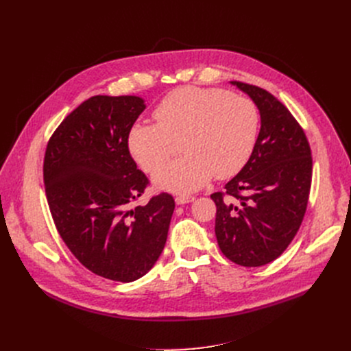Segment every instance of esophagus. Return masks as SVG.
Wrapping results in <instances>:
<instances>
[{
  "label": "esophagus",
  "instance_id": "34e87169",
  "mask_svg": "<svg viewBox=\"0 0 351 351\" xmlns=\"http://www.w3.org/2000/svg\"><path fill=\"white\" fill-rule=\"evenodd\" d=\"M176 205H186V204H192V202H195V197L193 196H178L175 199Z\"/></svg>",
  "mask_w": 351,
  "mask_h": 351
}]
</instances>
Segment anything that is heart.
Returning <instances> with one entry per match:
<instances>
[{
    "mask_svg": "<svg viewBox=\"0 0 351 351\" xmlns=\"http://www.w3.org/2000/svg\"><path fill=\"white\" fill-rule=\"evenodd\" d=\"M156 123H135L128 147L146 172H155L180 141L184 155L154 175L155 185L173 193H192L215 175H236L250 159L259 135L256 104L216 88H178L156 106Z\"/></svg>",
    "mask_w": 351,
    "mask_h": 351,
    "instance_id": "obj_1",
    "label": "heart"
}]
</instances>
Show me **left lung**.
<instances>
[{"label":"left lung","mask_w":351,"mask_h":351,"mask_svg":"<svg viewBox=\"0 0 351 351\" xmlns=\"http://www.w3.org/2000/svg\"><path fill=\"white\" fill-rule=\"evenodd\" d=\"M261 112V132L247 163L210 195L216 205L215 233L222 253L236 265L273 262L296 236L311 186V151L290 110L270 92L232 81Z\"/></svg>","instance_id":"1"}]
</instances>
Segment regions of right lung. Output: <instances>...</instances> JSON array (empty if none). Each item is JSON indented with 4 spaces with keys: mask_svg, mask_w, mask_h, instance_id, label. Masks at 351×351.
<instances>
[{
    "mask_svg": "<svg viewBox=\"0 0 351 351\" xmlns=\"http://www.w3.org/2000/svg\"><path fill=\"white\" fill-rule=\"evenodd\" d=\"M145 108L134 95L92 97L55 129L44 158L47 200L62 241L88 270L122 283L154 267L175 209L169 193L131 208L149 183L128 147Z\"/></svg>",
    "mask_w": 351,
    "mask_h": 351,
    "instance_id": "obj_1",
    "label": "right lung"
}]
</instances>
